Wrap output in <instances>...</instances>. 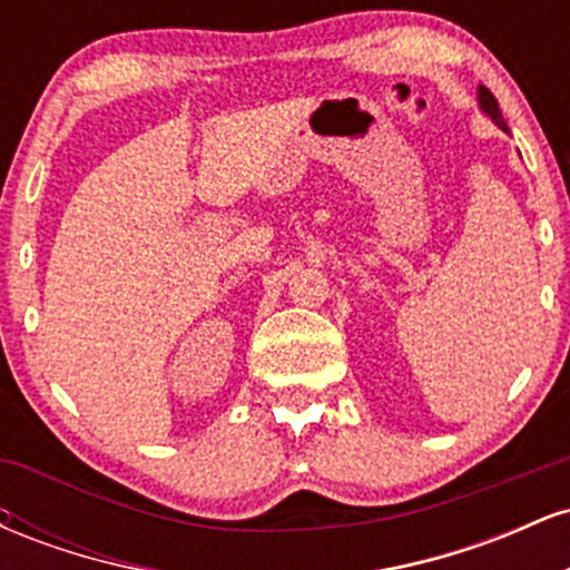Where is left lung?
<instances>
[{
    "mask_svg": "<svg viewBox=\"0 0 570 570\" xmlns=\"http://www.w3.org/2000/svg\"><path fill=\"white\" fill-rule=\"evenodd\" d=\"M480 107H482V112H488V115H490V120H493L495 126L507 130V122H503V115H501L499 101H495V96L490 94V90L485 88V85H480Z\"/></svg>",
    "mask_w": 570,
    "mask_h": 570,
    "instance_id": "1",
    "label": "left lung"
}]
</instances>
